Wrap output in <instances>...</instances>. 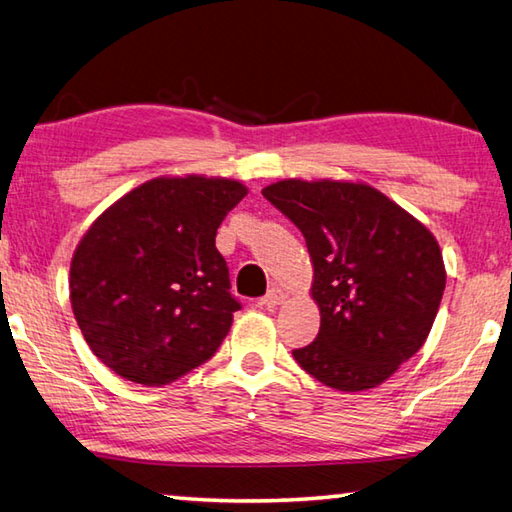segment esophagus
I'll use <instances>...</instances> for the list:
<instances>
[{"label": "esophagus", "mask_w": 512, "mask_h": 512, "mask_svg": "<svg viewBox=\"0 0 512 512\" xmlns=\"http://www.w3.org/2000/svg\"><path fill=\"white\" fill-rule=\"evenodd\" d=\"M280 302H284V291L273 287L262 300H259V305H262V307H275V305H280Z\"/></svg>", "instance_id": "obj_1"}]
</instances>
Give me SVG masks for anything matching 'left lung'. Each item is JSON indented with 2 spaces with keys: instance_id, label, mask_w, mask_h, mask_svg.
Here are the masks:
<instances>
[{
  "instance_id": "1",
  "label": "left lung",
  "mask_w": 512,
  "mask_h": 512,
  "mask_svg": "<svg viewBox=\"0 0 512 512\" xmlns=\"http://www.w3.org/2000/svg\"><path fill=\"white\" fill-rule=\"evenodd\" d=\"M262 194L302 232L314 264L320 329L293 359L336 391L379 386L436 320L445 291L438 241L370 185L282 180Z\"/></svg>"
}]
</instances>
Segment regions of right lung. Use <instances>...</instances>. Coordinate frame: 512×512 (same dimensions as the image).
Masks as SVG:
<instances>
[{
    "label": "right lung",
    "instance_id": "add662e5",
    "mask_svg": "<svg viewBox=\"0 0 512 512\" xmlns=\"http://www.w3.org/2000/svg\"><path fill=\"white\" fill-rule=\"evenodd\" d=\"M246 196L225 178H155L108 207L69 268L90 350L119 377L171 384L214 357L241 302L216 230Z\"/></svg>",
    "mask_w": 512,
    "mask_h": 512
}]
</instances>
